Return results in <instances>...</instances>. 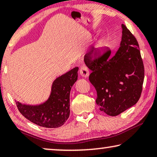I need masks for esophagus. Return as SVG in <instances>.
Returning a JSON list of instances; mask_svg holds the SVG:
<instances>
[{"mask_svg":"<svg viewBox=\"0 0 157 157\" xmlns=\"http://www.w3.org/2000/svg\"><path fill=\"white\" fill-rule=\"evenodd\" d=\"M79 74H80V75L82 77V78H87L90 75L89 70L87 69V67H86V66H82V67H81L80 69H79Z\"/></svg>","mask_w":157,"mask_h":157,"instance_id":"1","label":"esophagus"}]
</instances>
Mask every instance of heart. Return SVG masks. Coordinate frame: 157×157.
<instances>
[{
	"instance_id": "1",
	"label": "heart",
	"mask_w": 157,
	"mask_h": 157,
	"mask_svg": "<svg viewBox=\"0 0 157 157\" xmlns=\"http://www.w3.org/2000/svg\"><path fill=\"white\" fill-rule=\"evenodd\" d=\"M101 47H102V42H101V40H98L94 46L93 54L98 53V52L100 51Z\"/></svg>"
}]
</instances>
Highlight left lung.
<instances>
[{
  "label": "left lung",
  "mask_w": 157,
  "mask_h": 157,
  "mask_svg": "<svg viewBox=\"0 0 157 157\" xmlns=\"http://www.w3.org/2000/svg\"><path fill=\"white\" fill-rule=\"evenodd\" d=\"M122 40L114 56L109 52L92 60L90 54L85 63L92 71L89 79L95 88L97 105L109 116H117L137 102L142 91L144 69L137 41L122 24Z\"/></svg>",
  "instance_id": "left-lung-1"
}]
</instances>
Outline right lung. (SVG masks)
I'll list each match as a JSON object with an SVG mask.
<instances>
[{"instance_id":"right-lung-1","label":"right lung","mask_w":157,"mask_h":157,"mask_svg":"<svg viewBox=\"0 0 157 157\" xmlns=\"http://www.w3.org/2000/svg\"><path fill=\"white\" fill-rule=\"evenodd\" d=\"M78 67L57 78L52 82L48 100L39 105H26L16 101L20 112L35 124L46 128L63 125L70 116V94L78 80Z\"/></svg>"}]
</instances>
